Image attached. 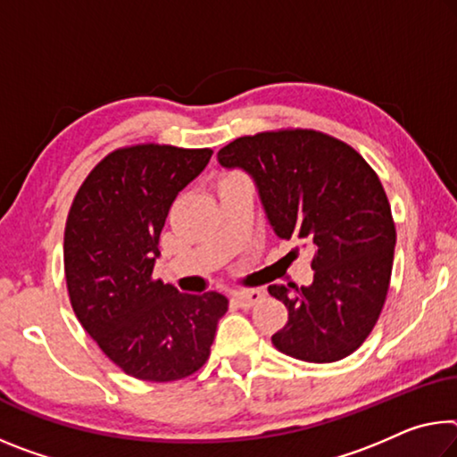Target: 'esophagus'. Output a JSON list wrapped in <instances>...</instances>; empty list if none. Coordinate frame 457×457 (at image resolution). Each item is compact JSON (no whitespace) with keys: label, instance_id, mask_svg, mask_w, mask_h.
I'll return each instance as SVG.
<instances>
[{"label":"esophagus","instance_id":"1","mask_svg":"<svg viewBox=\"0 0 457 457\" xmlns=\"http://www.w3.org/2000/svg\"><path fill=\"white\" fill-rule=\"evenodd\" d=\"M262 296H264V293L260 291V288H248V291H237V293H234V301H236L240 307L248 309V307L254 305V303L262 301Z\"/></svg>","mask_w":457,"mask_h":457}]
</instances>
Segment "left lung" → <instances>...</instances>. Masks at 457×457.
<instances>
[{"instance_id": "left-lung-1", "label": "left lung", "mask_w": 457, "mask_h": 457, "mask_svg": "<svg viewBox=\"0 0 457 457\" xmlns=\"http://www.w3.org/2000/svg\"><path fill=\"white\" fill-rule=\"evenodd\" d=\"M217 158L254 179L274 234L313 250L311 287H268L288 311L274 347L313 364L350 356L378 321L393 272L396 229L378 175L350 144L303 128L236 137Z\"/></svg>"}]
</instances>
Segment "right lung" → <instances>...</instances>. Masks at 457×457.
Instances as JSON below:
<instances>
[{
	"mask_svg": "<svg viewBox=\"0 0 457 457\" xmlns=\"http://www.w3.org/2000/svg\"><path fill=\"white\" fill-rule=\"evenodd\" d=\"M212 154L152 142L118 148L87 175L69 209L64 277L72 311L101 352L137 380L197 372L228 311L220 293L183 295L152 274L172 201Z\"/></svg>",
	"mask_w": 457,
	"mask_h": 457,
	"instance_id": "add662e5",
	"label": "right lung"
}]
</instances>
